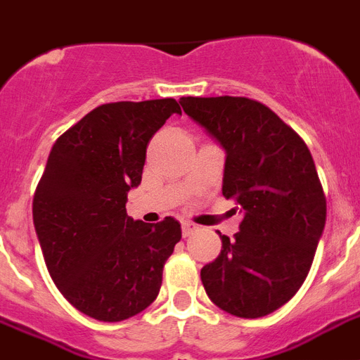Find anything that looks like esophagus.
I'll return each mask as SVG.
<instances>
[{"label":"esophagus","mask_w":360,"mask_h":360,"mask_svg":"<svg viewBox=\"0 0 360 360\" xmlns=\"http://www.w3.org/2000/svg\"><path fill=\"white\" fill-rule=\"evenodd\" d=\"M193 231H197V226L193 224V222H182V236L184 237H189Z\"/></svg>","instance_id":"1"}]
</instances>
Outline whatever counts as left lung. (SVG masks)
I'll return each instance as SVG.
<instances>
[{
	"label": "left lung",
	"instance_id": "8db88e82",
	"mask_svg": "<svg viewBox=\"0 0 360 360\" xmlns=\"http://www.w3.org/2000/svg\"><path fill=\"white\" fill-rule=\"evenodd\" d=\"M184 112L226 153L222 195L243 221L221 236L200 280L217 307L261 319L298 292L326 226V197L307 145L265 105L246 97H182Z\"/></svg>",
	"mask_w": 360,
	"mask_h": 360
}]
</instances>
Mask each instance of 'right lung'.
<instances>
[{
    "label": "right lung",
    "instance_id": "1",
    "mask_svg": "<svg viewBox=\"0 0 360 360\" xmlns=\"http://www.w3.org/2000/svg\"><path fill=\"white\" fill-rule=\"evenodd\" d=\"M173 114L174 99L108 103L53 145L32 200L47 270L64 298L101 322H121L153 304L182 228L127 215L141 184L147 145Z\"/></svg>",
    "mask_w": 360,
    "mask_h": 360
}]
</instances>
